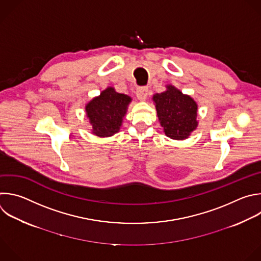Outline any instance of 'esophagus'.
I'll return each instance as SVG.
<instances>
[{
  "label": "esophagus",
  "instance_id": "34e87169",
  "mask_svg": "<svg viewBox=\"0 0 261 261\" xmlns=\"http://www.w3.org/2000/svg\"><path fill=\"white\" fill-rule=\"evenodd\" d=\"M148 94V89L146 87H138L136 90V96L139 100H145Z\"/></svg>",
  "mask_w": 261,
  "mask_h": 261
}]
</instances>
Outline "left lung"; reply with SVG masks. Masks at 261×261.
Listing matches in <instances>:
<instances>
[{"label":"left lung","instance_id":"8db88e82","mask_svg":"<svg viewBox=\"0 0 261 261\" xmlns=\"http://www.w3.org/2000/svg\"><path fill=\"white\" fill-rule=\"evenodd\" d=\"M153 95L156 114L165 134L172 139H186L197 128V103L173 86Z\"/></svg>","mask_w":261,"mask_h":261}]
</instances>
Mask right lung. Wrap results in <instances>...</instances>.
Instances as JSON below:
<instances>
[{
  "label": "right lung",
  "instance_id": "1",
  "mask_svg": "<svg viewBox=\"0 0 261 261\" xmlns=\"http://www.w3.org/2000/svg\"><path fill=\"white\" fill-rule=\"evenodd\" d=\"M131 98L108 88L99 97L94 98L86 107L87 117L92 124V133L99 137H108L120 130Z\"/></svg>",
  "mask_w": 261,
  "mask_h": 261
}]
</instances>
